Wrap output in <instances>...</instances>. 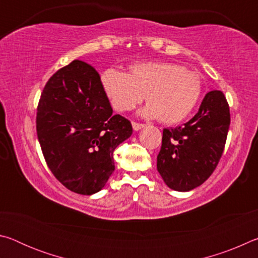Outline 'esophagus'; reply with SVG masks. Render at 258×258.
Listing matches in <instances>:
<instances>
[{
  "label": "esophagus",
  "instance_id": "34e87169",
  "mask_svg": "<svg viewBox=\"0 0 258 258\" xmlns=\"http://www.w3.org/2000/svg\"><path fill=\"white\" fill-rule=\"evenodd\" d=\"M132 126H133L134 131H139V130H141L142 127H145V124L137 123V121H132Z\"/></svg>",
  "mask_w": 258,
  "mask_h": 258
}]
</instances>
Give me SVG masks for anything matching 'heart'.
<instances>
[{
    "instance_id": "1",
    "label": "heart",
    "mask_w": 258,
    "mask_h": 258,
    "mask_svg": "<svg viewBox=\"0 0 258 258\" xmlns=\"http://www.w3.org/2000/svg\"><path fill=\"white\" fill-rule=\"evenodd\" d=\"M101 86L117 111L132 110L147 99L142 115L164 124L184 120L195 110L203 92L197 73L165 61L138 62L130 73L109 68L100 77Z\"/></svg>"
}]
</instances>
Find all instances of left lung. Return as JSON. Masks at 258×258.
<instances>
[{
    "label": "left lung",
    "instance_id": "8db88e82",
    "mask_svg": "<svg viewBox=\"0 0 258 258\" xmlns=\"http://www.w3.org/2000/svg\"><path fill=\"white\" fill-rule=\"evenodd\" d=\"M229 126V103L222 91L214 90L187 123L165 128L157 169L167 186L190 191L202 185L221 159Z\"/></svg>",
    "mask_w": 258,
    "mask_h": 258
}]
</instances>
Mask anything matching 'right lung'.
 Segmentation results:
<instances>
[{
  "label": "right lung",
  "instance_id": "1",
  "mask_svg": "<svg viewBox=\"0 0 258 258\" xmlns=\"http://www.w3.org/2000/svg\"><path fill=\"white\" fill-rule=\"evenodd\" d=\"M38 142L47 167L61 184L93 195L115 171L112 154L132 135L131 121L112 115L100 75L74 60L50 77L36 113Z\"/></svg>",
  "mask_w": 258,
  "mask_h": 258
}]
</instances>
